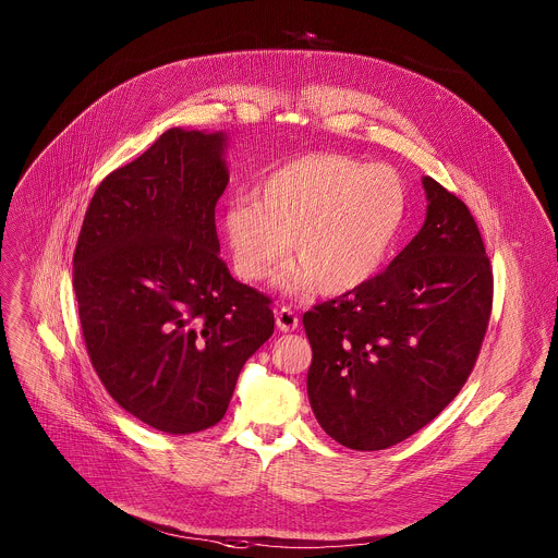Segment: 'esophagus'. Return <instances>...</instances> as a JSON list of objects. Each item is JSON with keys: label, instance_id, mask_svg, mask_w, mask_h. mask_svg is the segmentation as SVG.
<instances>
[{"label": "esophagus", "instance_id": "1", "mask_svg": "<svg viewBox=\"0 0 558 558\" xmlns=\"http://www.w3.org/2000/svg\"><path fill=\"white\" fill-rule=\"evenodd\" d=\"M298 325H300V320H298V315H295L291 308L282 306V308L276 311V327H278L280 331H284V333L295 331Z\"/></svg>", "mask_w": 558, "mask_h": 558}]
</instances>
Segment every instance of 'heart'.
Masks as SVG:
<instances>
[{
  "instance_id": "1",
  "label": "heart",
  "mask_w": 558,
  "mask_h": 558,
  "mask_svg": "<svg viewBox=\"0 0 558 558\" xmlns=\"http://www.w3.org/2000/svg\"><path fill=\"white\" fill-rule=\"evenodd\" d=\"M409 196L388 166H364L333 151H308L276 166L220 214L235 276L260 282L278 269L289 243L300 267L293 282L344 295L368 284L404 227Z\"/></svg>"
}]
</instances>
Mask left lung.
Here are the masks:
<instances>
[{"label":"left lung","instance_id":"8db88e82","mask_svg":"<svg viewBox=\"0 0 558 558\" xmlns=\"http://www.w3.org/2000/svg\"><path fill=\"white\" fill-rule=\"evenodd\" d=\"M422 185L426 220L386 271L302 315L313 415L353 450H384L433 422L488 329L493 269L480 227L435 179Z\"/></svg>","mask_w":558,"mask_h":558}]
</instances>
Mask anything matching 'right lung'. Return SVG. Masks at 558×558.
<instances>
[{
    "label": "right lung",
    "instance_id": "1",
    "mask_svg": "<svg viewBox=\"0 0 558 558\" xmlns=\"http://www.w3.org/2000/svg\"><path fill=\"white\" fill-rule=\"evenodd\" d=\"M225 149L222 132H163L101 181L72 260L99 379L121 409L170 435L218 424L241 368L274 333L269 298L218 256Z\"/></svg>",
    "mask_w": 558,
    "mask_h": 558
}]
</instances>
